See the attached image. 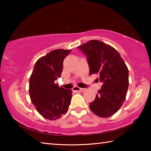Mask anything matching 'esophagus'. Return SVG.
<instances>
[{"mask_svg":"<svg viewBox=\"0 0 151 151\" xmlns=\"http://www.w3.org/2000/svg\"><path fill=\"white\" fill-rule=\"evenodd\" d=\"M73 91L74 92H84V91H86V89L85 88H79V87H78V86H75V87H73Z\"/></svg>","mask_w":151,"mask_h":151,"instance_id":"obj_1","label":"esophagus"}]
</instances>
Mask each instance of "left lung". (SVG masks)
Instances as JSON below:
<instances>
[{"mask_svg": "<svg viewBox=\"0 0 151 151\" xmlns=\"http://www.w3.org/2000/svg\"><path fill=\"white\" fill-rule=\"evenodd\" d=\"M78 48L87 57L90 75L99 73V80L103 84L89 107L97 116H111L126 99L129 86L126 64L115 48L100 40H89Z\"/></svg>", "mask_w": 151, "mask_h": 151, "instance_id": "1", "label": "left lung"}]
</instances>
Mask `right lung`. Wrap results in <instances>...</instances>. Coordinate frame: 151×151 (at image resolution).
Segmentation results:
<instances>
[{
  "label": "right lung",
  "mask_w": 151,
  "mask_h": 151,
  "mask_svg": "<svg viewBox=\"0 0 151 151\" xmlns=\"http://www.w3.org/2000/svg\"><path fill=\"white\" fill-rule=\"evenodd\" d=\"M70 52L56 49L40 58L29 79L31 102L40 115L50 121L60 119L67 112L72 98V91L55 83L63 72L64 59Z\"/></svg>",
  "instance_id": "right-lung-1"
}]
</instances>
